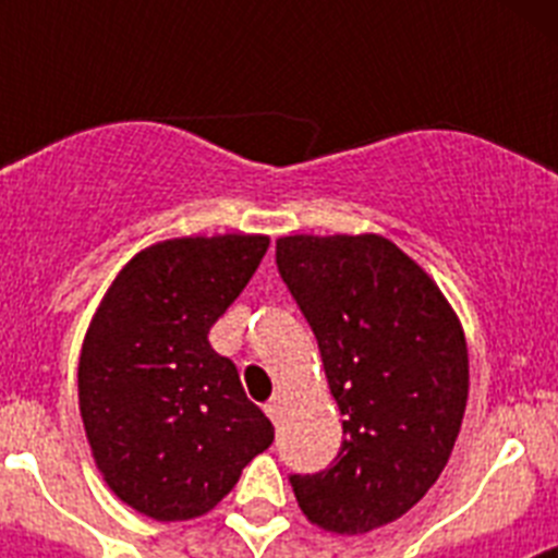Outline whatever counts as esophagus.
I'll return each instance as SVG.
<instances>
[{"mask_svg":"<svg viewBox=\"0 0 558 558\" xmlns=\"http://www.w3.org/2000/svg\"><path fill=\"white\" fill-rule=\"evenodd\" d=\"M265 413H268L274 425H279V418H282V397H274L270 402H265Z\"/></svg>","mask_w":558,"mask_h":558,"instance_id":"1","label":"esophagus"}]
</instances>
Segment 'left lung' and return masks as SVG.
Masks as SVG:
<instances>
[{"label":"left lung","mask_w":558,"mask_h":558,"mask_svg":"<svg viewBox=\"0 0 558 558\" xmlns=\"http://www.w3.org/2000/svg\"><path fill=\"white\" fill-rule=\"evenodd\" d=\"M276 268L343 416L335 461L290 486L310 522L366 534L413 509L450 461L470 393L461 324L386 236H282Z\"/></svg>","instance_id":"8db88e82"}]
</instances>
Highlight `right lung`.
<instances>
[{"label":"right lung","mask_w":558,"mask_h":558,"mask_svg":"<svg viewBox=\"0 0 558 558\" xmlns=\"http://www.w3.org/2000/svg\"><path fill=\"white\" fill-rule=\"evenodd\" d=\"M268 236L167 240L113 279L83 340L77 391L106 483L161 522L211 511L274 425L245 397L209 329L243 293Z\"/></svg>","instance_id":"obj_1"}]
</instances>
